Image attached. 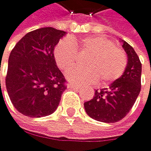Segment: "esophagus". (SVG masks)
Instances as JSON below:
<instances>
[{"instance_id":"34e87169","label":"esophagus","mask_w":151,"mask_h":151,"mask_svg":"<svg viewBox=\"0 0 151 151\" xmlns=\"http://www.w3.org/2000/svg\"><path fill=\"white\" fill-rule=\"evenodd\" d=\"M68 88H78L79 86L77 84H74V83H68Z\"/></svg>"}]
</instances>
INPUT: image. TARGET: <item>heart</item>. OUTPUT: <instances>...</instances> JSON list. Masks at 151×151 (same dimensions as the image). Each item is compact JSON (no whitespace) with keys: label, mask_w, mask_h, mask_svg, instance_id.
Here are the masks:
<instances>
[{"label":"heart","mask_w":151,"mask_h":151,"mask_svg":"<svg viewBox=\"0 0 151 151\" xmlns=\"http://www.w3.org/2000/svg\"><path fill=\"white\" fill-rule=\"evenodd\" d=\"M79 54H89L83 61L84 68H75L68 79L75 83L96 82L105 86L122 76L127 66V57L113 42L101 36H87L82 39H64L55 45L54 57L63 71H68L77 62Z\"/></svg>","instance_id":"heart-1"}]
</instances>
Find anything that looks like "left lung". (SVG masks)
Instances as JSON below:
<instances>
[{"instance_id":"8db88e82","label":"left lung","mask_w":151,"mask_h":151,"mask_svg":"<svg viewBox=\"0 0 151 151\" xmlns=\"http://www.w3.org/2000/svg\"><path fill=\"white\" fill-rule=\"evenodd\" d=\"M122 47L128 57L124 73L109 88L96 90L93 99L84 103L87 114L98 122L121 121L130 111L140 93L142 65L139 57L125 41H122Z\"/></svg>"}]
</instances>
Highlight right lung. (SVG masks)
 <instances>
[{"label": "right lung", "instance_id": "obj_1", "mask_svg": "<svg viewBox=\"0 0 151 151\" xmlns=\"http://www.w3.org/2000/svg\"><path fill=\"white\" fill-rule=\"evenodd\" d=\"M65 34L54 28L38 29L27 33L11 51L6 89L23 115L41 118L58 107L67 81L56 66L54 49Z\"/></svg>", "mask_w": 151, "mask_h": 151}]
</instances>
